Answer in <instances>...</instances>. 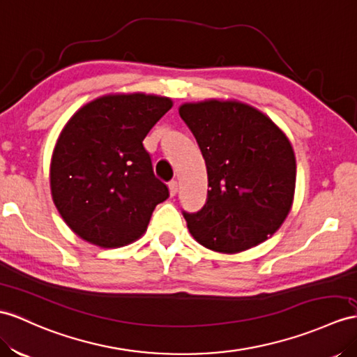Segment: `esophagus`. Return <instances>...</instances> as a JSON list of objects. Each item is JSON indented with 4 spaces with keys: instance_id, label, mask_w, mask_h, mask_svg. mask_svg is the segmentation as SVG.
I'll list each match as a JSON object with an SVG mask.
<instances>
[{
    "instance_id": "esophagus-1",
    "label": "esophagus",
    "mask_w": 357,
    "mask_h": 357,
    "mask_svg": "<svg viewBox=\"0 0 357 357\" xmlns=\"http://www.w3.org/2000/svg\"><path fill=\"white\" fill-rule=\"evenodd\" d=\"M168 188H169V194H171V197L176 195V194L178 192V183H177V180H171L169 183H168Z\"/></svg>"
}]
</instances>
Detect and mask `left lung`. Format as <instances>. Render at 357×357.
<instances>
[{
    "label": "left lung",
    "mask_w": 357,
    "mask_h": 357,
    "mask_svg": "<svg viewBox=\"0 0 357 357\" xmlns=\"http://www.w3.org/2000/svg\"><path fill=\"white\" fill-rule=\"evenodd\" d=\"M178 113L197 139L208 181L204 206L194 213L183 211L189 231L220 253L268 239L294 199L297 165L288 137L244 102H186Z\"/></svg>",
    "instance_id": "left-lung-1"
}]
</instances>
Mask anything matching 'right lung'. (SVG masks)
I'll use <instances>...</instances> for the list:
<instances>
[{"instance_id":"obj_1","label":"right lung","mask_w":357,"mask_h":357,"mask_svg":"<svg viewBox=\"0 0 357 357\" xmlns=\"http://www.w3.org/2000/svg\"><path fill=\"white\" fill-rule=\"evenodd\" d=\"M171 107L167 97L107 95L68 121L51 160V194L78 236L115 248L146 230L169 190L154 176L142 142Z\"/></svg>"}]
</instances>
